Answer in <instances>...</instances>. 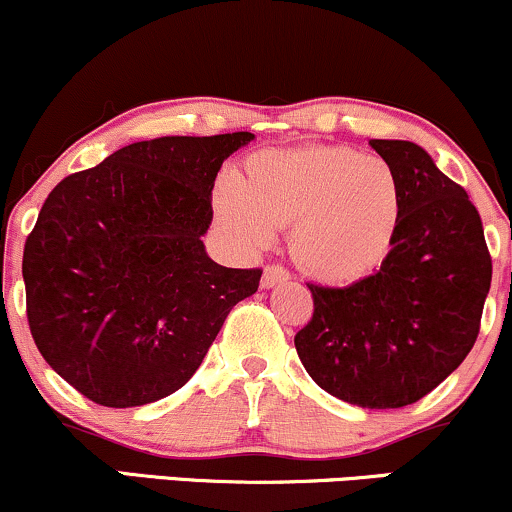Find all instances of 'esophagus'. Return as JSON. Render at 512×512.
Here are the masks:
<instances>
[{"mask_svg":"<svg viewBox=\"0 0 512 512\" xmlns=\"http://www.w3.org/2000/svg\"><path fill=\"white\" fill-rule=\"evenodd\" d=\"M290 280V273H287L282 266H268L263 270V278H261V287L263 290H270V287L282 285V282Z\"/></svg>","mask_w":512,"mask_h":512,"instance_id":"esophagus-1","label":"esophagus"}]
</instances>
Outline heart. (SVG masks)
Here are the masks:
<instances>
[{"instance_id": "1", "label": "heart", "mask_w": 512, "mask_h": 512, "mask_svg": "<svg viewBox=\"0 0 512 512\" xmlns=\"http://www.w3.org/2000/svg\"><path fill=\"white\" fill-rule=\"evenodd\" d=\"M215 215L244 251H261L290 227L294 261L311 278L350 285L386 263L402 222L395 167L347 146L263 150L242 186L222 179Z\"/></svg>"}]
</instances>
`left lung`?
<instances>
[{
    "label": "left lung",
    "instance_id": "left-lung-1",
    "mask_svg": "<svg viewBox=\"0 0 512 512\" xmlns=\"http://www.w3.org/2000/svg\"><path fill=\"white\" fill-rule=\"evenodd\" d=\"M402 186L393 251L347 287L309 285L314 316L294 335L306 374L369 410L412 405L470 354L491 287V256L470 196L412 141L371 138Z\"/></svg>",
    "mask_w": 512,
    "mask_h": 512
}]
</instances>
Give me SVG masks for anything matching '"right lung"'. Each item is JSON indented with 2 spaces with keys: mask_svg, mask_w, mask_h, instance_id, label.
<instances>
[{
  "mask_svg": "<svg viewBox=\"0 0 512 512\" xmlns=\"http://www.w3.org/2000/svg\"><path fill=\"white\" fill-rule=\"evenodd\" d=\"M249 131L119 148L52 189L23 249L28 326L45 362L105 407H141L196 374L261 270L206 254L213 186Z\"/></svg>",
  "mask_w": 512,
  "mask_h": 512,
  "instance_id": "right-lung-1",
  "label": "right lung"
}]
</instances>
